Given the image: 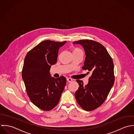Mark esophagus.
<instances>
[{
    "mask_svg": "<svg viewBox=\"0 0 134 134\" xmlns=\"http://www.w3.org/2000/svg\"><path fill=\"white\" fill-rule=\"evenodd\" d=\"M67 80L68 82H71V81H73V79H71V78H67Z\"/></svg>",
    "mask_w": 134,
    "mask_h": 134,
    "instance_id": "esophagus-1",
    "label": "esophagus"
}]
</instances>
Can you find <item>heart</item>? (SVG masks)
Wrapping results in <instances>:
<instances>
[{
	"label": "heart",
	"mask_w": 134,
	"mask_h": 134,
	"mask_svg": "<svg viewBox=\"0 0 134 134\" xmlns=\"http://www.w3.org/2000/svg\"><path fill=\"white\" fill-rule=\"evenodd\" d=\"M83 53V52L80 49H79L78 48H74L73 50H72V53Z\"/></svg>",
	"instance_id": "heart-1"
}]
</instances>
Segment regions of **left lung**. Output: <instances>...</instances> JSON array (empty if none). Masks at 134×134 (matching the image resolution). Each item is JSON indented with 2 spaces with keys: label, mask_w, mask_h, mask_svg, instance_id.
I'll return each mask as SVG.
<instances>
[{
  "label": "left lung",
  "mask_w": 134,
  "mask_h": 134,
  "mask_svg": "<svg viewBox=\"0 0 134 134\" xmlns=\"http://www.w3.org/2000/svg\"><path fill=\"white\" fill-rule=\"evenodd\" d=\"M75 43L81 44L85 51L86 56L82 69L92 72L86 85L82 81L76 80L79 87L75 97L83 109L92 111L104 103L113 85V62L106 49L98 42L85 39L75 41Z\"/></svg>",
  "instance_id": "8db88e82"
}]
</instances>
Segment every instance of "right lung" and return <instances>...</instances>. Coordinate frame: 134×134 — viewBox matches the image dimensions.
<instances>
[{
    "instance_id": "right-lung-1",
    "label": "right lung",
    "mask_w": 134,
    "mask_h": 134,
    "mask_svg": "<svg viewBox=\"0 0 134 134\" xmlns=\"http://www.w3.org/2000/svg\"><path fill=\"white\" fill-rule=\"evenodd\" d=\"M66 41L45 40L27 53L22 76L31 102L43 111L53 109L58 103L66 83L64 76L51 78L52 65L57 62L59 48Z\"/></svg>"
}]
</instances>
